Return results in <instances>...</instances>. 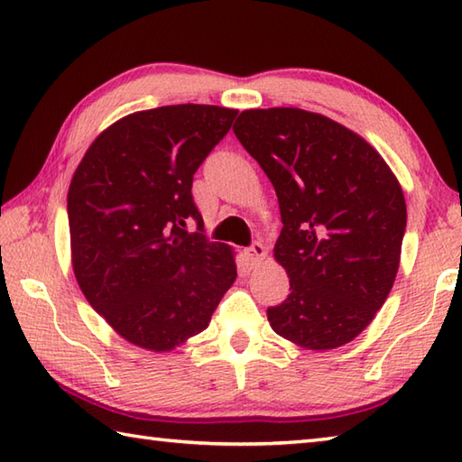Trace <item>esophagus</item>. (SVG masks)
<instances>
[{
    "label": "esophagus",
    "mask_w": 462,
    "mask_h": 462,
    "mask_svg": "<svg viewBox=\"0 0 462 462\" xmlns=\"http://www.w3.org/2000/svg\"><path fill=\"white\" fill-rule=\"evenodd\" d=\"M246 256L252 260V263H258L266 258V246L262 242H252L246 248Z\"/></svg>",
    "instance_id": "1"
}]
</instances>
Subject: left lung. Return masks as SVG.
<instances>
[{"instance_id":"left-lung-1","label":"left lung","mask_w":462,"mask_h":462,"mask_svg":"<svg viewBox=\"0 0 462 462\" xmlns=\"http://www.w3.org/2000/svg\"><path fill=\"white\" fill-rule=\"evenodd\" d=\"M234 134L276 189L273 256L290 296L268 308L278 336L336 349L369 326L399 270L405 196L387 162L346 126L291 106L252 109Z\"/></svg>"}]
</instances>
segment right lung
I'll return each mask as SVG.
<instances>
[{
    "label": "right lung",
    "instance_id": "obj_1",
    "mask_svg": "<svg viewBox=\"0 0 462 462\" xmlns=\"http://www.w3.org/2000/svg\"><path fill=\"white\" fill-rule=\"evenodd\" d=\"M236 115L190 103L129 115L99 134L73 174L75 278L134 346L169 351L200 333L236 280L232 250L206 238L192 199L194 172Z\"/></svg>",
    "mask_w": 462,
    "mask_h": 462
}]
</instances>
